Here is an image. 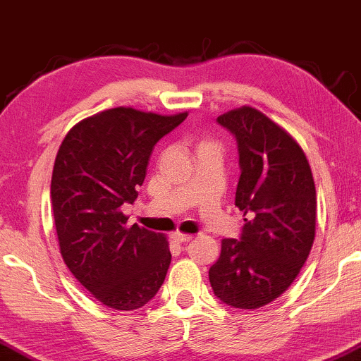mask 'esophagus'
Masks as SVG:
<instances>
[{
	"label": "esophagus",
	"instance_id": "1",
	"mask_svg": "<svg viewBox=\"0 0 361 361\" xmlns=\"http://www.w3.org/2000/svg\"><path fill=\"white\" fill-rule=\"evenodd\" d=\"M172 239L177 243H189L192 241V234H184V233H174L172 234Z\"/></svg>",
	"mask_w": 361,
	"mask_h": 361
}]
</instances>
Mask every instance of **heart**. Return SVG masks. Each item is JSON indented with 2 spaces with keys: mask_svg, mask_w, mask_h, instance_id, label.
<instances>
[{
  "mask_svg": "<svg viewBox=\"0 0 361 361\" xmlns=\"http://www.w3.org/2000/svg\"><path fill=\"white\" fill-rule=\"evenodd\" d=\"M210 145H212V143H208V142H205V143H202L200 146H210Z\"/></svg>",
  "mask_w": 361,
  "mask_h": 361,
  "instance_id": "b5f03b06",
  "label": "heart"
}]
</instances>
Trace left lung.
Masks as SVG:
<instances>
[{
    "label": "left lung",
    "mask_w": 361,
    "mask_h": 361,
    "mask_svg": "<svg viewBox=\"0 0 361 361\" xmlns=\"http://www.w3.org/2000/svg\"><path fill=\"white\" fill-rule=\"evenodd\" d=\"M216 122L238 143L239 239H223L208 276L224 305L257 310L279 298L300 274L316 233V187L305 151L257 109L244 106Z\"/></svg>",
    "instance_id": "left-lung-1"
}]
</instances>
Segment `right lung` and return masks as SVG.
<instances>
[{
    "label": "right lung",
    "mask_w": 361,
    "mask_h": 361,
    "mask_svg": "<svg viewBox=\"0 0 361 361\" xmlns=\"http://www.w3.org/2000/svg\"><path fill=\"white\" fill-rule=\"evenodd\" d=\"M116 107L81 120L65 137L51 174V208L61 257L75 279L112 310L145 306L171 264L163 234L127 226L154 145L184 122Z\"/></svg>",
    "instance_id": "right-lung-1"
}]
</instances>
